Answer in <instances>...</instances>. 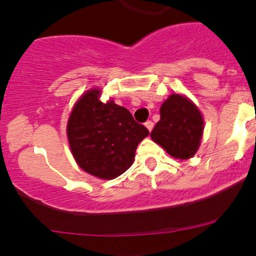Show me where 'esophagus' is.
I'll use <instances>...</instances> for the list:
<instances>
[{"label": "esophagus", "mask_w": 256, "mask_h": 256, "mask_svg": "<svg viewBox=\"0 0 256 256\" xmlns=\"http://www.w3.org/2000/svg\"><path fill=\"white\" fill-rule=\"evenodd\" d=\"M144 126L147 128V130L152 131V128H154V122H152L151 120H148V121H146V122H144Z\"/></svg>", "instance_id": "obj_1"}]
</instances>
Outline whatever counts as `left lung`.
<instances>
[{
    "instance_id": "1",
    "label": "left lung",
    "mask_w": 256,
    "mask_h": 256,
    "mask_svg": "<svg viewBox=\"0 0 256 256\" xmlns=\"http://www.w3.org/2000/svg\"><path fill=\"white\" fill-rule=\"evenodd\" d=\"M160 115L161 118L151 131L152 140L174 158L194 156L204 128L200 109L188 98L172 94L161 105Z\"/></svg>"
}]
</instances>
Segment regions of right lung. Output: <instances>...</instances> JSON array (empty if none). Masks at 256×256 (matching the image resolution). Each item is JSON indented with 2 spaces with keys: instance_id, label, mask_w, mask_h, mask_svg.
Returning a JSON list of instances; mask_svg holds the SVG:
<instances>
[{
  "instance_id": "add662e5",
  "label": "right lung",
  "mask_w": 256,
  "mask_h": 256,
  "mask_svg": "<svg viewBox=\"0 0 256 256\" xmlns=\"http://www.w3.org/2000/svg\"><path fill=\"white\" fill-rule=\"evenodd\" d=\"M102 90L92 89L74 105L66 125L69 146L82 170L102 180H114L131 167L138 144L148 130L126 108L100 102Z\"/></svg>"
}]
</instances>
